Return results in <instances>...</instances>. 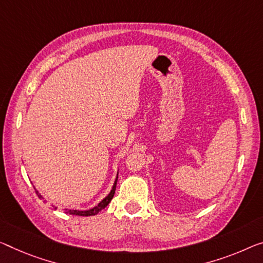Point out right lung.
<instances>
[{"mask_svg":"<svg viewBox=\"0 0 263 263\" xmlns=\"http://www.w3.org/2000/svg\"><path fill=\"white\" fill-rule=\"evenodd\" d=\"M119 176V174H118ZM118 176H116V179L114 181V184H112V188L110 193L108 194V195L104 197L102 201H100V203H98L95 205V207H92L90 209H66V213L67 214H70V215H79V216H92V215H96L99 212L102 211L107 207L109 204V202L111 201L112 197H114V194H115V189H116V182H118ZM36 194H37V196L40 199L43 200V196L40 194L37 191H36ZM46 202V201H44Z\"/></svg>","mask_w":263,"mask_h":263,"instance_id":"1","label":"right lung"}]
</instances>
